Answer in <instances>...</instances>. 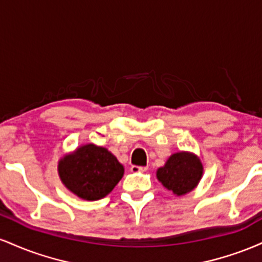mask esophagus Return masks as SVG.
I'll return each instance as SVG.
<instances>
[{
	"instance_id": "34e87169",
	"label": "esophagus",
	"mask_w": 262,
	"mask_h": 262,
	"mask_svg": "<svg viewBox=\"0 0 262 262\" xmlns=\"http://www.w3.org/2000/svg\"><path fill=\"white\" fill-rule=\"evenodd\" d=\"M130 171L134 173L145 172V171H148V167L146 166H135V165H133V166H130Z\"/></svg>"
}]
</instances>
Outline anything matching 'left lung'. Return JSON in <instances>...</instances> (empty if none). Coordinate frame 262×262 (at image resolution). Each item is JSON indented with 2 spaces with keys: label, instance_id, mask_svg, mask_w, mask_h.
<instances>
[{
  "label": "left lung",
  "instance_id": "8db88e82",
  "mask_svg": "<svg viewBox=\"0 0 262 262\" xmlns=\"http://www.w3.org/2000/svg\"><path fill=\"white\" fill-rule=\"evenodd\" d=\"M203 176V165L196 154L189 151L175 152L156 171V177L165 188L176 196L193 191Z\"/></svg>",
  "mask_w": 262,
  "mask_h": 262
}]
</instances>
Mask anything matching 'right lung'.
I'll list each match as a JSON object with an SVG mask.
<instances>
[{"label":"right lung","instance_id":"right-lung-1","mask_svg":"<svg viewBox=\"0 0 262 262\" xmlns=\"http://www.w3.org/2000/svg\"><path fill=\"white\" fill-rule=\"evenodd\" d=\"M58 172L62 185L75 196L97 201L111 193L121 181L124 166L110 150L90 143L60 158Z\"/></svg>","mask_w":262,"mask_h":262}]
</instances>
